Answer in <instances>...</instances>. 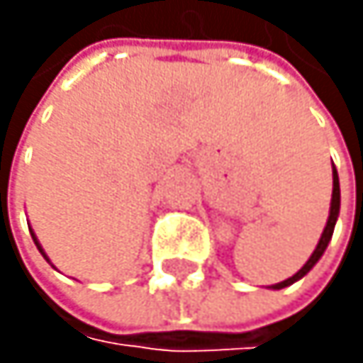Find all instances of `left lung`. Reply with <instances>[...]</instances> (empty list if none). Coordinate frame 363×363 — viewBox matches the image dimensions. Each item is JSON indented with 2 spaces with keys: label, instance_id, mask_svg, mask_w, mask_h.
Listing matches in <instances>:
<instances>
[{
  "label": "left lung",
  "instance_id": "1",
  "mask_svg": "<svg viewBox=\"0 0 363 363\" xmlns=\"http://www.w3.org/2000/svg\"><path fill=\"white\" fill-rule=\"evenodd\" d=\"M337 216H340V178H337V169H335V165H333V194H331V206H329V220H327V224H325L323 235H320V242H318L315 250L311 252V257L307 259L305 266H303L294 277H289V279H285V281H281V283L270 285L272 289H283V287H287V285H291V283L301 281V279H303V277H305V274L315 266V263L320 261V257L325 255V250H327L329 242H331L333 228H335V222H337Z\"/></svg>",
  "mask_w": 363,
  "mask_h": 363
}]
</instances>
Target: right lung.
Instances as JSON below:
<instances>
[{
	"label": "right lung",
	"mask_w": 363,
	"mask_h": 363,
	"mask_svg": "<svg viewBox=\"0 0 363 363\" xmlns=\"http://www.w3.org/2000/svg\"><path fill=\"white\" fill-rule=\"evenodd\" d=\"M30 235H32V240H34V244H36V248H38V252H40V255H43V257H45V259L50 261V257L45 255V250H43V246H40V244H38V240H36V235H34V230H32V228H30Z\"/></svg>",
	"instance_id": "add662e5"
}]
</instances>
